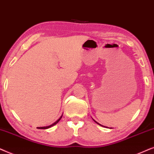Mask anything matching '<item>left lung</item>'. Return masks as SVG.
I'll list each match as a JSON object with an SVG mask.
<instances>
[{"instance_id": "left-lung-1", "label": "left lung", "mask_w": 154, "mask_h": 154, "mask_svg": "<svg viewBox=\"0 0 154 154\" xmlns=\"http://www.w3.org/2000/svg\"><path fill=\"white\" fill-rule=\"evenodd\" d=\"M94 122H96V123H97L98 125H101V124L98 123V122H96V121H95V120H94ZM101 126H103V125H101ZM103 127H105V126H103Z\"/></svg>"}]
</instances>
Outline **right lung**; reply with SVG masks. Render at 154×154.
<instances>
[{"label": "right lung", "instance_id": "1", "mask_svg": "<svg viewBox=\"0 0 154 154\" xmlns=\"http://www.w3.org/2000/svg\"><path fill=\"white\" fill-rule=\"evenodd\" d=\"M62 116H61L60 118H59L58 120H56V122H53V123L52 125H49V126H46V127H39V128H38V129H48V128H51V127L54 126L55 125H56L57 123H58V122L60 121V119L62 118Z\"/></svg>", "mask_w": 154, "mask_h": 154}]
</instances>
